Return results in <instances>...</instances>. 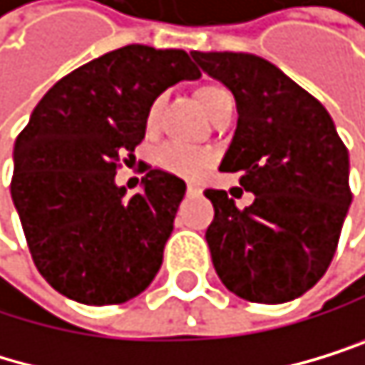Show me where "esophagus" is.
<instances>
[{
  "label": "esophagus",
  "instance_id": "esophagus-1",
  "mask_svg": "<svg viewBox=\"0 0 365 365\" xmlns=\"http://www.w3.org/2000/svg\"><path fill=\"white\" fill-rule=\"evenodd\" d=\"M186 192L190 195V197H195V195H200L202 192V188L195 184V181H188V186H186Z\"/></svg>",
  "mask_w": 365,
  "mask_h": 365
}]
</instances>
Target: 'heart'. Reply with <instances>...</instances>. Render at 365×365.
<instances>
[{"mask_svg": "<svg viewBox=\"0 0 365 365\" xmlns=\"http://www.w3.org/2000/svg\"><path fill=\"white\" fill-rule=\"evenodd\" d=\"M229 96H231V93L224 87H220V85H204L197 91L200 105L204 107V112L208 116L213 114V109ZM159 112H161V98H157L148 109V116H145V128L148 130H155L157 120H159ZM155 163L161 168V170L177 175V177H197L200 173H204V168L208 165V155L204 150L190 148V145L168 143L155 155Z\"/></svg>", "mask_w": 365, "mask_h": 365, "instance_id": "obj_1", "label": "heart"}]
</instances>
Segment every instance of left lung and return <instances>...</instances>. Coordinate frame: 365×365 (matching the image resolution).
<instances>
[{"label":"left lung","instance_id":"left-lung-1","mask_svg":"<svg viewBox=\"0 0 365 365\" xmlns=\"http://www.w3.org/2000/svg\"><path fill=\"white\" fill-rule=\"evenodd\" d=\"M237 103V130L220 170L256 195L240 210L208 188L206 231L224 287L251 303H287L327 272L352 202L350 159L332 116L276 64L253 53L192 51Z\"/></svg>","mask_w":365,"mask_h":365}]
</instances>
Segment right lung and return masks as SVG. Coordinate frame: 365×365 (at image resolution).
I'll use <instances>...</instances> for the list:
<instances>
[{"instance_id":"1","label":"right lung","mask_w":365,"mask_h":365,"mask_svg":"<svg viewBox=\"0 0 365 365\" xmlns=\"http://www.w3.org/2000/svg\"><path fill=\"white\" fill-rule=\"evenodd\" d=\"M200 76L186 51L130 44L58 80L33 109L11 197L35 267L62 296L116 305L155 280L186 184L150 170L128 197L116 165L145 136L150 105Z\"/></svg>"}]
</instances>
